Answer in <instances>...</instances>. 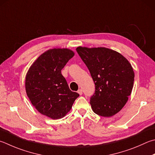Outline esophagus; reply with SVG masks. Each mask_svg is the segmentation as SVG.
Returning a JSON list of instances; mask_svg holds the SVG:
<instances>
[{"label": "esophagus", "mask_w": 155, "mask_h": 155, "mask_svg": "<svg viewBox=\"0 0 155 155\" xmlns=\"http://www.w3.org/2000/svg\"><path fill=\"white\" fill-rule=\"evenodd\" d=\"M78 94H79L80 95H81L83 94V91H82V89H78Z\"/></svg>", "instance_id": "esophagus-1"}]
</instances>
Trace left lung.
I'll list each match as a JSON object with an SVG mask.
<instances>
[{
	"mask_svg": "<svg viewBox=\"0 0 155 155\" xmlns=\"http://www.w3.org/2000/svg\"><path fill=\"white\" fill-rule=\"evenodd\" d=\"M77 51L88 68L95 85L90 104L95 114L110 117L128 100L134 82L131 64L119 52L106 47H78Z\"/></svg>",
	"mask_w": 155,
	"mask_h": 155,
	"instance_id": "left-lung-1",
	"label": "left lung"
}]
</instances>
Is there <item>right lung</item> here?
<instances>
[{"label": "right lung", "mask_w": 155, "mask_h": 155, "mask_svg": "<svg viewBox=\"0 0 155 155\" xmlns=\"http://www.w3.org/2000/svg\"><path fill=\"white\" fill-rule=\"evenodd\" d=\"M74 55L67 48L47 50L39 56L26 76L28 97L41 114L52 119L63 118L79 96L70 89L61 70Z\"/></svg>", "instance_id": "add662e5"}]
</instances>
